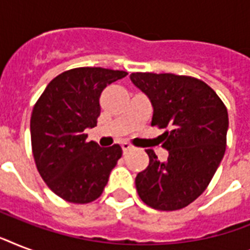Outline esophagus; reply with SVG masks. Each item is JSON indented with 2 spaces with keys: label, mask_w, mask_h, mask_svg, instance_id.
I'll return each instance as SVG.
<instances>
[{
  "label": "esophagus",
  "mask_w": 250,
  "mask_h": 250,
  "mask_svg": "<svg viewBox=\"0 0 250 250\" xmlns=\"http://www.w3.org/2000/svg\"><path fill=\"white\" fill-rule=\"evenodd\" d=\"M133 146L131 144H129V143H127V141H125V143H122V149H123V153H127L128 152V150H131V149H132Z\"/></svg>",
  "instance_id": "esophagus-1"
}]
</instances>
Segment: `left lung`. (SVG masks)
Returning a JSON list of instances; mask_svg holds the SVG:
<instances>
[{
  "mask_svg": "<svg viewBox=\"0 0 250 250\" xmlns=\"http://www.w3.org/2000/svg\"><path fill=\"white\" fill-rule=\"evenodd\" d=\"M129 78L152 102V125L166 129L160 137L168 150L165 162L154 150H145L149 165L137 174V193L153 209H183L208 188L225 156L227 107L214 89L192 76L132 72Z\"/></svg>",
  "mask_w": 250,
  "mask_h": 250,
  "instance_id": "obj_1",
  "label": "left lung"
}]
</instances>
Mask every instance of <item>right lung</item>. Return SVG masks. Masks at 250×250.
<instances>
[{
	"label": "right lung",
	"mask_w": 250,
	"mask_h": 250,
	"mask_svg": "<svg viewBox=\"0 0 250 250\" xmlns=\"http://www.w3.org/2000/svg\"><path fill=\"white\" fill-rule=\"evenodd\" d=\"M125 75V71L102 67L71 68L56 76L33 106L35 164L46 186L64 201L97 200L122 157L119 145L101 148L86 141L84 131L97 125L102 90Z\"/></svg>",
	"instance_id": "right-lung-1"
}]
</instances>
